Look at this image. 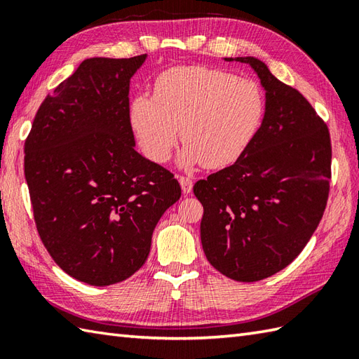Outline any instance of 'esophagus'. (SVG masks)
Instances as JSON below:
<instances>
[{
    "label": "esophagus",
    "instance_id": "esophagus-1",
    "mask_svg": "<svg viewBox=\"0 0 359 359\" xmlns=\"http://www.w3.org/2000/svg\"><path fill=\"white\" fill-rule=\"evenodd\" d=\"M179 184L182 187V191L185 194H189L193 191V179L191 177H187V175H179Z\"/></svg>",
    "mask_w": 359,
    "mask_h": 359
}]
</instances>
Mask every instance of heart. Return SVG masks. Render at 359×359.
I'll list each match as a JSON object with an SVG mask.
<instances>
[{
    "instance_id": "1",
    "label": "heart",
    "mask_w": 359,
    "mask_h": 359,
    "mask_svg": "<svg viewBox=\"0 0 359 359\" xmlns=\"http://www.w3.org/2000/svg\"><path fill=\"white\" fill-rule=\"evenodd\" d=\"M265 114L259 83L203 66L171 67L154 81V97L129 104V120L148 158L165 163L180 139L179 163L222 168L248 148Z\"/></svg>"
}]
</instances>
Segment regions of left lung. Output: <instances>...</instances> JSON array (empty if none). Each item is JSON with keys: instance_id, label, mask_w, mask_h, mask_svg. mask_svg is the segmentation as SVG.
I'll list each match as a JSON object with an SVG mask.
<instances>
[{"instance_id": "8db88e82", "label": "left lung", "mask_w": 359, "mask_h": 359, "mask_svg": "<svg viewBox=\"0 0 359 359\" xmlns=\"http://www.w3.org/2000/svg\"><path fill=\"white\" fill-rule=\"evenodd\" d=\"M253 67L265 89L255 139L231 166L196 182L203 205L202 247L226 278L256 282L285 269L321 222L330 191L329 128L299 90L255 57L225 58Z\"/></svg>"}]
</instances>
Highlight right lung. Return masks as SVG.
Here are the masks:
<instances>
[{"mask_svg":"<svg viewBox=\"0 0 359 359\" xmlns=\"http://www.w3.org/2000/svg\"><path fill=\"white\" fill-rule=\"evenodd\" d=\"M144 60H85L44 98L25 143L38 234L60 269L89 285L133 276L182 194L170 171L134 149L129 81Z\"/></svg>","mask_w":359,"mask_h":359,"instance_id":"right-lung-1","label":"right lung"}]
</instances>
